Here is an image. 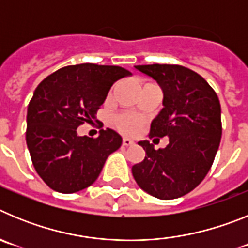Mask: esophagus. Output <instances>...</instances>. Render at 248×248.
Here are the masks:
<instances>
[{
	"mask_svg": "<svg viewBox=\"0 0 248 248\" xmlns=\"http://www.w3.org/2000/svg\"><path fill=\"white\" fill-rule=\"evenodd\" d=\"M122 143H123V145L128 146V145H131V144H134V140L129 139V138H123Z\"/></svg>",
	"mask_w": 248,
	"mask_h": 248,
	"instance_id": "obj_1",
	"label": "esophagus"
}]
</instances>
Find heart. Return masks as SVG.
I'll return each mask as SVG.
<instances>
[{
    "label": "heart",
    "mask_w": 248,
    "mask_h": 248,
    "mask_svg": "<svg viewBox=\"0 0 248 248\" xmlns=\"http://www.w3.org/2000/svg\"><path fill=\"white\" fill-rule=\"evenodd\" d=\"M114 126L124 134H134L141 125V120L129 113H119L113 117Z\"/></svg>",
    "instance_id": "heart-1"
}]
</instances>
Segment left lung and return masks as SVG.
<instances>
[{
	"instance_id": "8db88e82",
	"label": "left lung",
	"mask_w": 248,
	"mask_h": 248,
	"mask_svg": "<svg viewBox=\"0 0 248 248\" xmlns=\"http://www.w3.org/2000/svg\"><path fill=\"white\" fill-rule=\"evenodd\" d=\"M135 68L153 77L164 92V108L151 123L149 139L169 137V143L155 150L148 140L139 141L145 157L133 165L131 172L140 189L151 196L180 198L205 179L214 163L222 134L220 100L200 74L183 65Z\"/></svg>"
}]
</instances>
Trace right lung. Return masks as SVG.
Instances as JSON below:
<instances>
[{
  "label": "right lung",
  "instance_id": "right-lung-1",
  "mask_svg": "<svg viewBox=\"0 0 248 248\" xmlns=\"http://www.w3.org/2000/svg\"><path fill=\"white\" fill-rule=\"evenodd\" d=\"M117 65H67L46 77L28 104L26 141L37 174L54 191L72 194L97 180L122 138L107 128L99 137L77 134L95 118L115 80L130 76Z\"/></svg>",
  "mask_w": 248,
  "mask_h": 248
}]
</instances>
